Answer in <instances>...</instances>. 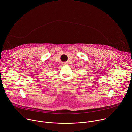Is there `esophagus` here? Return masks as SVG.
I'll list each match as a JSON object with an SVG mask.
<instances>
[{"label":"esophagus","mask_w":132,"mask_h":132,"mask_svg":"<svg viewBox=\"0 0 132 132\" xmlns=\"http://www.w3.org/2000/svg\"><path fill=\"white\" fill-rule=\"evenodd\" d=\"M63 64H67V63H65V62H64V63H63Z\"/></svg>","instance_id":"esophagus-1"}]
</instances>
